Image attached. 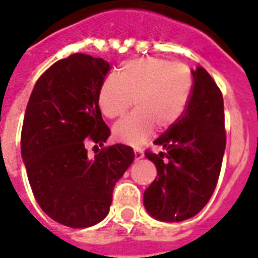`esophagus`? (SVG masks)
Returning a JSON list of instances; mask_svg holds the SVG:
<instances>
[{
    "instance_id": "esophagus-1",
    "label": "esophagus",
    "mask_w": 258,
    "mask_h": 258,
    "mask_svg": "<svg viewBox=\"0 0 258 258\" xmlns=\"http://www.w3.org/2000/svg\"><path fill=\"white\" fill-rule=\"evenodd\" d=\"M143 156H145V154H143L141 150H136V151H134V159H136V161L142 160Z\"/></svg>"
}]
</instances>
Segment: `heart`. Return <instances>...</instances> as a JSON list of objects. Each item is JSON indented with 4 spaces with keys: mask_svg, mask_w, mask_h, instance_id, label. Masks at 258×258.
<instances>
[{
    "mask_svg": "<svg viewBox=\"0 0 258 258\" xmlns=\"http://www.w3.org/2000/svg\"><path fill=\"white\" fill-rule=\"evenodd\" d=\"M192 80L187 67L156 56L126 61L117 77L102 83L98 103L104 116L116 118L132 106L136 109L115 124L113 137L129 146H141L152 136L155 125L174 124L190 101Z\"/></svg>",
    "mask_w": 258,
    "mask_h": 258,
    "instance_id": "b5f03b06",
    "label": "heart"
}]
</instances>
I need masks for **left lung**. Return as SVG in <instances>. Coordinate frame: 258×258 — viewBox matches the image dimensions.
I'll return each mask as SVG.
<instances>
[{
  "label": "left lung",
  "instance_id": "1",
  "mask_svg": "<svg viewBox=\"0 0 258 258\" xmlns=\"http://www.w3.org/2000/svg\"><path fill=\"white\" fill-rule=\"evenodd\" d=\"M194 88L183 115L146 152L157 177L143 195L151 217L181 222L199 213L211 199L226 147L223 98L211 75L200 66L191 70Z\"/></svg>",
  "mask_w": 258,
  "mask_h": 258
}]
</instances>
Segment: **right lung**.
<instances>
[{"mask_svg":"<svg viewBox=\"0 0 258 258\" xmlns=\"http://www.w3.org/2000/svg\"><path fill=\"white\" fill-rule=\"evenodd\" d=\"M109 63L77 52L37 80L22 129V159L41 209L68 227H90L109 212L116 182L134 160L129 146L113 145L89 157L86 138L102 147L109 129L98 93Z\"/></svg>","mask_w":258,"mask_h":258,"instance_id":"add662e5","label":"right lung"}]
</instances>
